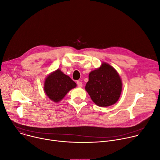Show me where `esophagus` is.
Instances as JSON below:
<instances>
[{"mask_svg": "<svg viewBox=\"0 0 160 160\" xmlns=\"http://www.w3.org/2000/svg\"><path fill=\"white\" fill-rule=\"evenodd\" d=\"M77 84H78V87H82V83L81 82V81H77Z\"/></svg>", "mask_w": 160, "mask_h": 160, "instance_id": "34e87169", "label": "esophagus"}]
</instances>
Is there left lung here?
Returning a JSON list of instances; mask_svg holds the SVG:
<instances>
[{
	"label": "left lung",
	"mask_w": 160,
	"mask_h": 160,
	"mask_svg": "<svg viewBox=\"0 0 160 160\" xmlns=\"http://www.w3.org/2000/svg\"><path fill=\"white\" fill-rule=\"evenodd\" d=\"M121 79L113 68L103 63L101 67L91 71L85 89L92 102L100 107L115 104L122 91Z\"/></svg>",
	"instance_id": "obj_1"
}]
</instances>
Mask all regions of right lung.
I'll return each mask as SVG.
<instances>
[{"label": "right lung", "instance_id": "right-lung-1", "mask_svg": "<svg viewBox=\"0 0 160 160\" xmlns=\"http://www.w3.org/2000/svg\"><path fill=\"white\" fill-rule=\"evenodd\" d=\"M76 86V82L70 77L57 69L46 78L44 90L51 100L58 102L71 89Z\"/></svg>", "mask_w": 160, "mask_h": 160}]
</instances>
